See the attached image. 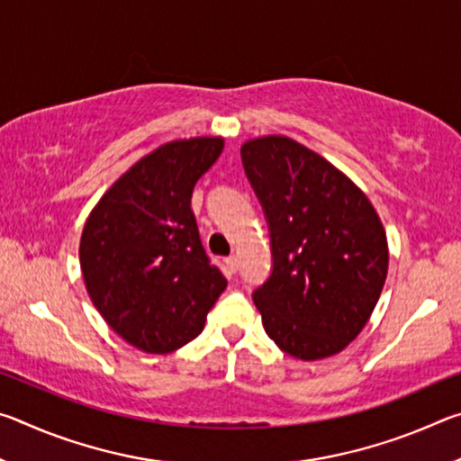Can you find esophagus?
I'll list each match as a JSON object with an SVG mask.
<instances>
[{"instance_id": "1", "label": "esophagus", "mask_w": 461, "mask_h": 461, "mask_svg": "<svg viewBox=\"0 0 461 461\" xmlns=\"http://www.w3.org/2000/svg\"><path fill=\"white\" fill-rule=\"evenodd\" d=\"M225 264H228V268H230L231 272H238V268H240V260H238V256H230V258L225 260Z\"/></svg>"}]
</instances>
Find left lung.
I'll list each match as a JSON object with an SVG mask.
<instances>
[{
    "mask_svg": "<svg viewBox=\"0 0 461 461\" xmlns=\"http://www.w3.org/2000/svg\"><path fill=\"white\" fill-rule=\"evenodd\" d=\"M270 231L272 272L254 291L268 338L288 356L339 354L368 323L388 270V244L368 197L286 136L241 146Z\"/></svg>",
    "mask_w": 461,
    "mask_h": 461,
    "instance_id": "left-lung-1",
    "label": "left lung"
}]
</instances>
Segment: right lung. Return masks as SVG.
Returning <instances> with one entry per match:
<instances>
[{
  "label": "right lung",
  "instance_id": "add662e5",
  "mask_svg": "<svg viewBox=\"0 0 461 461\" xmlns=\"http://www.w3.org/2000/svg\"><path fill=\"white\" fill-rule=\"evenodd\" d=\"M221 150L223 138L162 144L109 186L85 223L79 260L93 305L142 352L170 354L197 338L228 286L191 209L194 183Z\"/></svg>",
  "mask_w": 461,
  "mask_h": 461
}]
</instances>
